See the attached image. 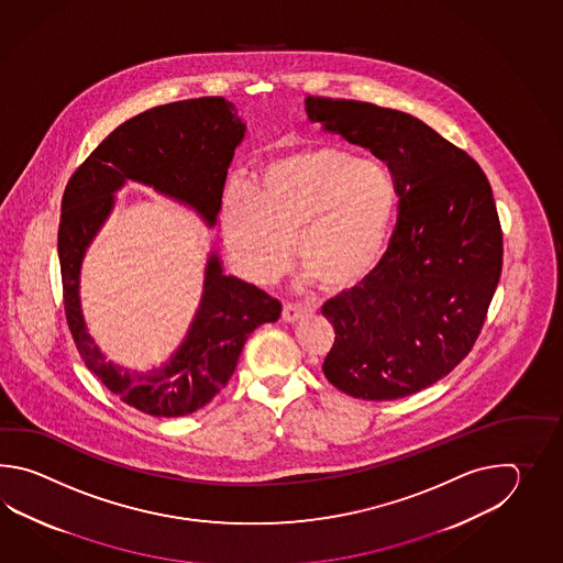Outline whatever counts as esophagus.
<instances>
[{
    "label": "esophagus",
    "mask_w": 563,
    "mask_h": 563,
    "mask_svg": "<svg viewBox=\"0 0 563 563\" xmlns=\"http://www.w3.org/2000/svg\"><path fill=\"white\" fill-rule=\"evenodd\" d=\"M303 316H306V310H303L301 306H298V303H294V301H286V303H284L282 318H284L286 322H298L299 318H303Z\"/></svg>",
    "instance_id": "1"
}]
</instances>
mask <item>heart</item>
<instances>
[{
    "label": "heart",
    "instance_id": "heart-1",
    "mask_svg": "<svg viewBox=\"0 0 563 563\" xmlns=\"http://www.w3.org/2000/svg\"><path fill=\"white\" fill-rule=\"evenodd\" d=\"M396 205V183L383 163L320 146L269 163L250 189H229L223 238L253 282L282 276L294 243L299 272L325 291H340L380 262Z\"/></svg>",
    "mask_w": 563,
    "mask_h": 563
}]
</instances>
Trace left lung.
<instances>
[{
  "instance_id": "obj_1",
  "label": "left lung",
  "mask_w": 563,
  "mask_h": 563,
  "mask_svg": "<svg viewBox=\"0 0 563 563\" xmlns=\"http://www.w3.org/2000/svg\"><path fill=\"white\" fill-rule=\"evenodd\" d=\"M306 110L383 161L398 191L380 262L322 306L335 334L323 374L354 398L415 395L467 358L499 284L503 231L489 179L407 112L328 96H308Z\"/></svg>"
}]
</instances>
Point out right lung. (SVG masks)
<instances>
[{"mask_svg": "<svg viewBox=\"0 0 563 563\" xmlns=\"http://www.w3.org/2000/svg\"><path fill=\"white\" fill-rule=\"evenodd\" d=\"M243 132L235 107L221 96L151 108L110 132L74 170L62 195V298L76 350L110 393L151 417H185L211 402L233 376L245 340L257 325L277 322L282 303L257 286L225 276L213 253L187 342L165 368L131 374L104 362L86 334L78 301L80 262L110 213L112 192L126 179L191 205L213 225Z\"/></svg>", "mask_w": 563, "mask_h": 563, "instance_id": "obj_1", "label": "right lung"}]
</instances>
